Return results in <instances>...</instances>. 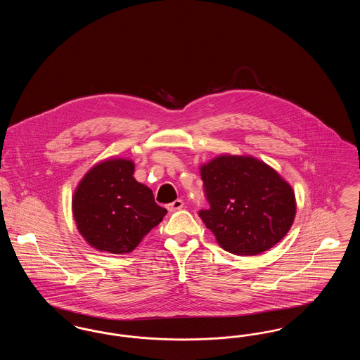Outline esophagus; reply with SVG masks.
I'll return each mask as SVG.
<instances>
[{
  "label": "esophagus",
  "instance_id": "esophagus-1",
  "mask_svg": "<svg viewBox=\"0 0 360 360\" xmlns=\"http://www.w3.org/2000/svg\"><path fill=\"white\" fill-rule=\"evenodd\" d=\"M182 207H184V201L182 200H175L174 202L167 205V210L172 213V212H176V210L182 209Z\"/></svg>",
  "mask_w": 360,
  "mask_h": 360
}]
</instances>
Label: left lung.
I'll return each instance as SVG.
<instances>
[{
	"mask_svg": "<svg viewBox=\"0 0 360 360\" xmlns=\"http://www.w3.org/2000/svg\"><path fill=\"white\" fill-rule=\"evenodd\" d=\"M210 207L200 212L219 245L257 255L285 238L295 219V194L271 166L251 155L223 154L200 166Z\"/></svg>",
	"mask_w": 360,
	"mask_h": 360,
	"instance_id": "8db88e82",
	"label": "left lung"
}]
</instances>
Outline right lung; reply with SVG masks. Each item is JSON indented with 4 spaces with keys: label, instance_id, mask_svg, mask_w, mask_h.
Returning <instances> with one entry per match:
<instances>
[{
    "label": "right lung",
    "instance_id": "obj_1",
    "mask_svg": "<svg viewBox=\"0 0 360 360\" xmlns=\"http://www.w3.org/2000/svg\"><path fill=\"white\" fill-rule=\"evenodd\" d=\"M134 172V160L109 158L86 172L74 190L71 207L77 229L97 251L132 252L167 213Z\"/></svg>",
    "mask_w": 360,
    "mask_h": 360
}]
</instances>
